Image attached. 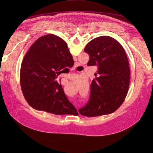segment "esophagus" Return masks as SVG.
Returning a JSON list of instances; mask_svg holds the SVG:
<instances>
[{
    "label": "esophagus",
    "mask_w": 153,
    "mask_h": 153,
    "mask_svg": "<svg viewBox=\"0 0 153 153\" xmlns=\"http://www.w3.org/2000/svg\"><path fill=\"white\" fill-rule=\"evenodd\" d=\"M74 69H75V68H74Z\"/></svg>",
    "instance_id": "34e87169"
}]
</instances>
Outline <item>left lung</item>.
Wrapping results in <instances>:
<instances>
[{
  "instance_id": "1",
  "label": "left lung",
  "mask_w": 153,
  "mask_h": 153,
  "mask_svg": "<svg viewBox=\"0 0 153 153\" xmlns=\"http://www.w3.org/2000/svg\"><path fill=\"white\" fill-rule=\"evenodd\" d=\"M89 55L87 65L98 67L91 84L87 104L78 112L84 116L96 117L117 110L129 89L130 69L124 48L117 40L103 36L89 42L84 49Z\"/></svg>"
}]
</instances>
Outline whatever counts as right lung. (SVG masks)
Returning <instances> with one entry per match:
<instances>
[{"label": "right lung", "mask_w": 153, "mask_h": 153, "mask_svg": "<svg viewBox=\"0 0 153 153\" xmlns=\"http://www.w3.org/2000/svg\"><path fill=\"white\" fill-rule=\"evenodd\" d=\"M74 61L66 43L60 37L47 34L32 45L23 59L20 85L23 94L32 108L55 115H78L57 78Z\"/></svg>", "instance_id": "1"}]
</instances>
